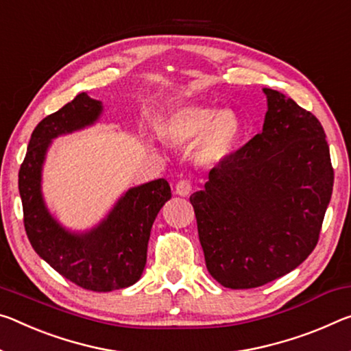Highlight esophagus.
<instances>
[{"mask_svg": "<svg viewBox=\"0 0 351 351\" xmlns=\"http://www.w3.org/2000/svg\"><path fill=\"white\" fill-rule=\"evenodd\" d=\"M191 192H192V182L189 180H181L176 184V189H175L176 195L187 197V195H191Z\"/></svg>", "mask_w": 351, "mask_h": 351, "instance_id": "1", "label": "esophagus"}]
</instances>
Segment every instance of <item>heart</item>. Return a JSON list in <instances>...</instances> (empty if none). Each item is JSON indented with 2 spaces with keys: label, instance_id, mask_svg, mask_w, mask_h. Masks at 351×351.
Returning <instances> with one entry per match:
<instances>
[{
  "label": "heart",
  "instance_id": "obj_1",
  "mask_svg": "<svg viewBox=\"0 0 351 351\" xmlns=\"http://www.w3.org/2000/svg\"><path fill=\"white\" fill-rule=\"evenodd\" d=\"M160 131L178 145L195 141L193 159L199 165H217L230 156L242 136V121L232 109L182 104L170 109Z\"/></svg>",
  "mask_w": 351,
  "mask_h": 351
}]
</instances>
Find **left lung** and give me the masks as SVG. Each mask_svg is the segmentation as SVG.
I'll use <instances>...</instances> for the list:
<instances>
[{
  "mask_svg": "<svg viewBox=\"0 0 351 351\" xmlns=\"http://www.w3.org/2000/svg\"><path fill=\"white\" fill-rule=\"evenodd\" d=\"M263 92V131L191 195L206 267L230 289L267 285L313 253L335 182L320 121L278 90Z\"/></svg>",
  "mask_w": 351,
  "mask_h": 351,
  "instance_id": "obj_1",
  "label": "left lung"
}]
</instances>
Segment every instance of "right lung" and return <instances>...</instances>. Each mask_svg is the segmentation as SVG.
I'll use <instances>...</instances> for the list:
<instances>
[{
    "mask_svg": "<svg viewBox=\"0 0 351 351\" xmlns=\"http://www.w3.org/2000/svg\"><path fill=\"white\" fill-rule=\"evenodd\" d=\"M104 106L86 92L32 131L19 173L25 230L32 248L58 274L87 291L110 292L141 280L147 264L149 232L162 206L171 198L164 178L130 187L99 223L71 231L49 213L42 192V171L54 138L93 126Z\"/></svg>",
    "mask_w": 351,
    "mask_h": 351,
    "instance_id": "right-lung-1",
    "label": "right lung"
}]
</instances>
